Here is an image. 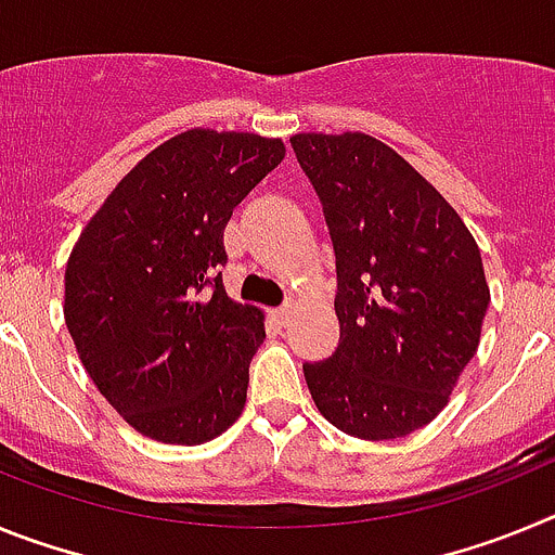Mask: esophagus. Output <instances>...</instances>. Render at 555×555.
<instances>
[{
  "label": "esophagus",
  "instance_id": "obj_1",
  "mask_svg": "<svg viewBox=\"0 0 555 555\" xmlns=\"http://www.w3.org/2000/svg\"><path fill=\"white\" fill-rule=\"evenodd\" d=\"M272 320L278 322V325H286V322L292 320V308H288V306L274 308V311H272Z\"/></svg>",
  "mask_w": 555,
  "mask_h": 555
}]
</instances>
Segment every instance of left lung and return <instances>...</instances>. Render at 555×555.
I'll return each mask as SVG.
<instances>
[{
    "mask_svg": "<svg viewBox=\"0 0 555 555\" xmlns=\"http://www.w3.org/2000/svg\"><path fill=\"white\" fill-rule=\"evenodd\" d=\"M336 249L338 347L306 364L338 430L384 442L434 423L480 345L489 283L453 205L366 132L292 135Z\"/></svg>",
    "mask_w": 555,
    "mask_h": 555,
    "instance_id": "1",
    "label": "left lung"
}]
</instances>
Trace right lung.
Listing matches in <instances>:
<instances>
[{"label":"right lung","mask_w":555,"mask_h":555,"mask_svg":"<svg viewBox=\"0 0 555 555\" xmlns=\"http://www.w3.org/2000/svg\"><path fill=\"white\" fill-rule=\"evenodd\" d=\"M286 158L281 139L194 127L144 155L66 261L63 317L100 395L164 444H205L247 403L263 311L222 286L224 224Z\"/></svg>","instance_id":"add662e5"}]
</instances>
